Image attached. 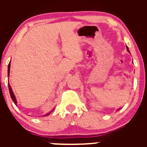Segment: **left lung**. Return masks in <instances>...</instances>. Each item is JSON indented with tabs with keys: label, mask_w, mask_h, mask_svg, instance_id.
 <instances>
[{
	"label": "left lung",
	"mask_w": 147,
	"mask_h": 147,
	"mask_svg": "<svg viewBox=\"0 0 147 147\" xmlns=\"http://www.w3.org/2000/svg\"><path fill=\"white\" fill-rule=\"evenodd\" d=\"M127 51H128V52H129V53H130V52H129V48H128V47H127ZM119 109H117V110H119Z\"/></svg>",
	"instance_id": "obj_1"
}]
</instances>
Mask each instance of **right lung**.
Segmentation results:
<instances>
[{
  "mask_svg": "<svg viewBox=\"0 0 147 147\" xmlns=\"http://www.w3.org/2000/svg\"><path fill=\"white\" fill-rule=\"evenodd\" d=\"M10 61L9 64H8V77H9V75H10ZM8 89H9L10 94V97H11V99H12V100H13V102H14V103H15V105H17V100H16V96H15V94H14V93H13V90H12V88H11V87H10V85L9 82H8ZM53 110H54V109H52V110L50 111V112H48V113H47V114H46V115H44V117H45V116H47V115H50V114L51 113V112H53Z\"/></svg>",
  "mask_w": 147,
  "mask_h": 147,
  "instance_id": "1",
  "label": "right lung"
}]
</instances>
